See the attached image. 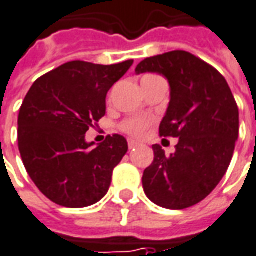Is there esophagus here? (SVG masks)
Returning a JSON list of instances; mask_svg holds the SVG:
<instances>
[{"mask_svg": "<svg viewBox=\"0 0 256 256\" xmlns=\"http://www.w3.org/2000/svg\"><path fill=\"white\" fill-rule=\"evenodd\" d=\"M138 145L139 144L136 142V140H134V139H128V148H130V149H134V148H136Z\"/></svg>", "mask_w": 256, "mask_h": 256, "instance_id": "34e87169", "label": "esophagus"}]
</instances>
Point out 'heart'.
<instances>
[{
    "mask_svg": "<svg viewBox=\"0 0 256 256\" xmlns=\"http://www.w3.org/2000/svg\"><path fill=\"white\" fill-rule=\"evenodd\" d=\"M149 121L146 118H132L122 124V131L131 136H140L145 132Z\"/></svg>",
    "mask_w": 256,
    "mask_h": 256,
    "instance_id": "b5f03b06",
    "label": "heart"
}]
</instances>
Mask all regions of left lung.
I'll return each mask as SVG.
<instances>
[{
	"instance_id": "8db88e82",
	"label": "left lung",
	"mask_w": 256,
	"mask_h": 256,
	"mask_svg": "<svg viewBox=\"0 0 256 256\" xmlns=\"http://www.w3.org/2000/svg\"><path fill=\"white\" fill-rule=\"evenodd\" d=\"M135 72L168 80L170 103L158 132L180 139L170 156L153 145V163L142 177L146 196L174 210L196 205L224 177L238 139V107L228 84L213 66L181 50L145 58Z\"/></svg>"
}]
</instances>
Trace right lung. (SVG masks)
Returning <instances> with one entry per match:
<instances>
[{"instance_id":"right-lung-1","label":"right lung","mask_w":256,"mask_h":256,"mask_svg":"<svg viewBox=\"0 0 256 256\" xmlns=\"http://www.w3.org/2000/svg\"><path fill=\"white\" fill-rule=\"evenodd\" d=\"M132 64L71 61L38 78L28 92L18 117V146L32 181L54 204L84 208L108 191L128 142L112 135L96 146L84 134L104 117L107 92Z\"/></svg>"}]
</instances>
